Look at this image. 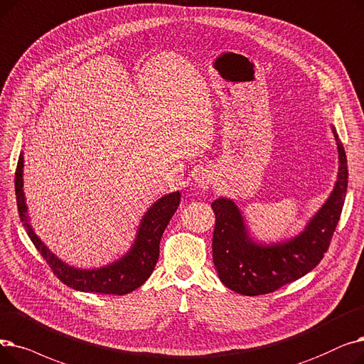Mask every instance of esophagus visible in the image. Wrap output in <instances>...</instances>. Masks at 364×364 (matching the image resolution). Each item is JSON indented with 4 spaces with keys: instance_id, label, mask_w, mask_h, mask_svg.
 Masks as SVG:
<instances>
[{
    "instance_id": "34e87169",
    "label": "esophagus",
    "mask_w": 364,
    "mask_h": 364,
    "mask_svg": "<svg viewBox=\"0 0 364 364\" xmlns=\"http://www.w3.org/2000/svg\"><path fill=\"white\" fill-rule=\"evenodd\" d=\"M213 173L209 171V170H203L200 171L197 178H196V185L200 188V189H207L210 188V185L213 183Z\"/></svg>"
}]
</instances>
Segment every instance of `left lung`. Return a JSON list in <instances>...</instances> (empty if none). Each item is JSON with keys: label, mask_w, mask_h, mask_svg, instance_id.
Here are the masks:
<instances>
[{"label": "left lung", "mask_w": 364, "mask_h": 364, "mask_svg": "<svg viewBox=\"0 0 364 364\" xmlns=\"http://www.w3.org/2000/svg\"><path fill=\"white\" fill-rule=\"evenodd\" d=\"M331 127L339 155L338 179L331 196L298 235L277 243H259L231 198L219 197L212 203L216 216L213 264L219 280L228 289L246 296L265 295L301 279L320 264L339 222L348 186L347 155L335 127Z\"/></svg>", "instance_id": "1"}]
</instances>
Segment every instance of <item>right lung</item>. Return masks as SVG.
<instances>
[{"mask_svg": "<svg viewBox=\"0 0 364 364\" xmlns=\"http://www.w3.org/2000/svg\"><path fill=\"white\" fill-rule=\"evenodd\" d=\"M14 189L17 209L23 223V227L46 262L58 275V279L75 290L80 291H96L103 295H127V293L141 287L152 274L155 264L160 256V240L170 222L171 216L178 210L181 203V193L175 191L163 196L155 201L146 213L142 216L134 241L129 252L121 256L118 261L100 268L82 269L68 265L51 252L41 238L36 234L29 223L28 205L23 193V152L17 161Z\"/></svg>", "mask_w": 364, "mask_h": 364, "instance_id": "1", "label": "right lung"}]
</instances>
